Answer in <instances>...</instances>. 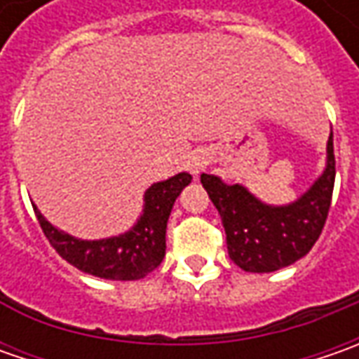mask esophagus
<instances>
[{"mask_svg": "<svg viewBox=\"0 0 359 359\" xmlns=\"http://www.w3.org/2000/svg\"><path fill=\"white\" fill-rule=\"evenodd\" d=\"M210 163V159H208V154H194L189 161H187V168H189V172L194 173V175H198V173L205 168Z\"/></svg>", "mask_w": 359, "mask_h": 359, "instance_id": "34e87169", "label": "esophagus"}]
</instances>
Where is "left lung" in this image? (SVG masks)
I'll list each match as a JSON object with an SVG mask.
<instances>
[{"label": "left lung", "mask_w": 359, "mask_h": 359, "mask_svg": "<svg viewBox=\"0 0 359 359\" xmlns=\"http://www.w3.org/2000/svg\"><path fill=\"white\" fill-rule=\"evenodd\" d=\"M336 180L334 135L327 140V165L320 180L290 205H266L245 187L228 186L201 173V184L219 212L228 254L236 266L268 273L292 266L310 252L324 229Z\"/></svg>", "instance_id": "8db88e82"}]
</instances>
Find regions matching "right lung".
<instances>
[{
	"mask_svg": "<svg viewBox=\"0 0 359 359\" xmlns=\"http://www.w3.org/2000/svg\"><path fill=\"white\" fill-rule=\"evenodd\" d=\"M191 182L189 173H177L145 191V208L133 228L107 240L86 241L53 228L34 205L37 222L53 250L77 269L104 280H142L158 268L165 255V228L173 201Z\"/></svg>",
	"mask_w": 359,
	"mask_h": 359,
	"instance_id": "obj_1",
	"label": "right lung"
}]
</instances>
